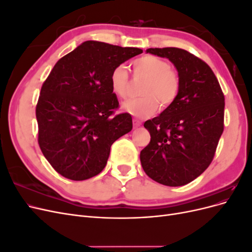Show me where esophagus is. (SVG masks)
<instances>
[{"label": "esophagus", "mask_w": 252, "mask_h": 252, "mask_svg": "<svg viewBox=\"0 0 252 252\" xmlns=\"http://www.w3.org/2000/svg\"><path fill=\"white\" fill-rule=\"evenodd\" d=\"M132 123H133V127L134 128H138V127H140L142 125V121H140L138 119H133Z\"/></svg>", "instance_id": "esophagus-1"}]
</instances>
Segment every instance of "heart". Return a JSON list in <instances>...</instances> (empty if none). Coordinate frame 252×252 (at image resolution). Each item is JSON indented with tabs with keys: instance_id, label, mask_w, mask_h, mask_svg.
I'll list each match as a JSON object with an SVG mask.
<instances>
[{
	"instance_id": "obj_1",
	"label": "heart",
	"mask_w": 252,
	"mask_h": 252,
	"mask_svg": "<svg viewBox=\"0 0 252 252\" xmlns=\"http://www.w3.org/2000/svg\"><path fill=\"white\" fill-rule=\"evenodd\" d=\"M136 75L147 78L141 94L124 103V109L132 116L145 119L154 114L158 104L163 108L168 107L177 98L180 91V78L165 60L155 56H143L132 62ZM109 83L112 93L120 98H126L129 94V74L126 67L118 65L112 69Z\"/></svg>"
}]
</instances>
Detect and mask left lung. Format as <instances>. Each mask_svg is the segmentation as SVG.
<instances>
[{
  "instance_id": "8db88e82",
  "label": "left lung",
  "mask_w": 252,
  "mask_h": 252,
  "mask_svg": "<svg viewBox=\"0 0 252 252\" xmlns=\"http://www.w3.org/2000/svg\"><path fill=\"white\" fill-rule=\"evenodd\" d=\"M146 51L171 61L181 85L175 101L144 123L150 142L141 151V164L159 184L183 186L207 169L215 157L224 130V94L208 64L187 50Z\"/></svg>"
}]
</instances>
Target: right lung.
I'll return each instance as SVG.
<instances>
[{"label": "right lung", "instance_id": "1", "mask_svg": "<svg viewBox=\"0 0 252 252\" xmlns=\"http://www.w3.org/2000/svg\"><path fill=\"white\" fill-rule=\"evenodd\" d=\"M86 41L61 58L43 83L35 116L37 142L58 173L83 181L100 173L110 147L132 129V118L119 109L109 77L116 66L142 53Z\"/></svg>", "mask_w": 252, "mask_h": 252}]
</instances>
